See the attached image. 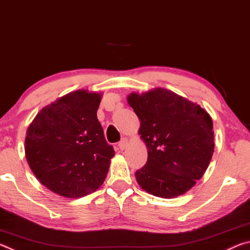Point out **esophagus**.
<instances>
[{
    "label": "esophagus",
    "mask_w": 250,
    "mask_h": 250,
    "mask_svg": "<svg viewBox=\"0 0 250 250\" xmlns=\"http://www.w3.org/2000/svg\"><path fill=\"white\" fill-rule=\"evenodd\" d=\"M126 146H128V140H126V139H125V138L122 139V140L119 143H118V146H119L120 150H125Z\"/></svg>",
    "instance_id": "esophagus-1"
}]
</instances>
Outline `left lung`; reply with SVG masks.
Here are the masks:
<instances>
[{
    "label": "left lung",
    "instance_id": "8db88e82",
    "mask_svg": "<svg viewBox=\"0 0 250 250\" xmlns=\"http://www.w3.org/2000/svg\"><path fill=\"white\" fill-rule=\"evenodd\" d=\"M147 147L146 166L135 179L146 192L172 198L195 185L214 152L213 121L204 109L175 92L156 88L129 95Z\"/></svg>",
    "mask_w": 250,
    "mask_h": 250
}]
</instances>
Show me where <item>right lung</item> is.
<instances>
[{"label": "right lung", "mask_w": 250, "mask_h": 250, "mask_svg": "<svg viewBox=\"0 0 250 250\" xmlns=\"http://www.w3.org/2000/svg\"><path fill=\"white\" fill-rule=\"evenodd\" d=\"M101 96L76 90L46 105L25 139L28 166L58 195L78 198L100 188L115 155L97 119Z\"/></svg>", "instance_id": "right-lung-1"}]
</instances>
